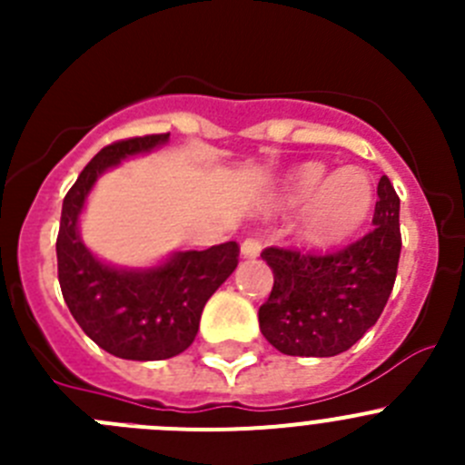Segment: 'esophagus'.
Returning <instances> with one entry per match:
<instances>
[{
    "label": "esophagus",
    "instance_id": "esophagus-1",
    "mask_svg": "<svg viewBox=\"0 0 465 465\" xmlns=\"http://www.w3.org/2000/svg\"><path fill=\"white\" fill-rule=\"evenodd\" d=\"M261 253V240L258 237H246L242 242V256L244 258H256Z\"/></svg>",
    "mask_w": 465,
    "mask_h": 465
}]
</instances>
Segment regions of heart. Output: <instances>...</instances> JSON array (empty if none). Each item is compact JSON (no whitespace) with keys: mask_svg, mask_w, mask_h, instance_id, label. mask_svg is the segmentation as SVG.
<instances>
[{"mask_svg":"<svg viewBox=\"0 0 465 465\" xmlns=\"http://www.w3.org/2000/svg\"><path fill=\"white\" fill-rule=\"evenodd\" d=\"M375 203L371 176L347 167L328 172L323 163H305L283 183L277 204L293 209L305 204L300 216V237L307 244L331 246L349 240L368 221Z\"/></svg>","mask_w":465,"mask_h":465,"instance_id":"1","label":"heart"}]
</instances>
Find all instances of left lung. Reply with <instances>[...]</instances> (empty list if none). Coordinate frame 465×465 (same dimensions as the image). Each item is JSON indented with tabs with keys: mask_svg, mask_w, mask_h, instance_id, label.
Here are the masks:
<instances>
[{
	"mask_svg": "<svg viewBox=\"0 0 465 465\" xmlns=\"http://www.w3.org/2000/svg\"><path fill=\"white\" fill-rule=\"evenodd\" d=\"M401 197L389 176L377 183L375 228L335 252L268 246L270 298L258 323L274 349L289 356H338L377 323L391 295L401 258Z\"/></svg>",
	"mask_w": 465,
	"mask_h": 465,
	"instance_id": "1",
	"label": "left lung"
}]
</instances>
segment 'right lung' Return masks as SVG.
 <instances>
[{
	"instance_id": "add662e5",
	"label": "right lung",
	"mask_w": 465,
	"mask_h": 465,
	"mask_svg": "<svg viewBox=\"0 0 465 465\" xmlns=\"http://www.w3.org/2000/svg\"><path fill=\"white\" fill-rule=\"evenodd\" d=\"M167 139L170 133L104 146L63 203L55 242L63 298L85 335L118 359L163 361L186 351L207 300L240 262L237 242H225L204 252H179L153 270H118L97 261L81 242L79 213L97 176Z\"/></svg>"
}]
</instances>
